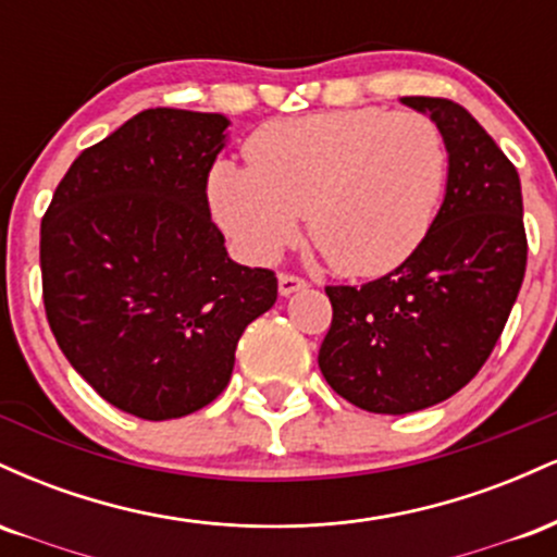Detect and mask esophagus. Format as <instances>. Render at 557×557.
I'll return each instance as SVG.
<instances>
[{
	"mask_svg": "<svg viewBox=\"0 0 557 557\" xmlns=\"http://www.w3.org/2000/svg\"><path fill=\"white\" fill-rule=\"evenodd\" d=\"M277 287H280V296H290V293L296 290H304L306 287V280L304 277H296V274H280L277 277Z\"/></svg>",
	"mask_w": 557,
	"mask_h": 557,
	"instance_id": "esophagus-1",
	"label": "esophagus"
}]
</instances>
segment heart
Here are the masks:
<instances>
[{
  "mask_svg": "<svg viewBox=\"0 0 557 557\" xmlns=\"http://www.w3.org/2000/svg\"><path fill=\"white\" fill-rule=\"evenodd\" d=\"M246 159L209 175L214 220L243 257L277 259L304 214L311 243L345 277H376L417 251L450 170L430 114L376 107L274 120L246 140Z\"/></svg>",
  "mask_w": 557,
  "mask_h": 557,
  "instance_id": "1",
  "label": "heart"
}]
</instances>
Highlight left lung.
Here are the masks:
<instances>
[{
    "instance_id": "8db88e82",
    "label": "left lung",
    "mask_w": 557,
    "mask_h": 557,
    "mask_svg": "<svg viewBox=\"0 0 557 557\" xmlns=\"http://www.w3.org/2000/svg\"><path fill=\"white\" fill-rule=\"evenodd\" d=\"M443 127L445 201L424 243L385 277L327 285L332 324L319 369L372 413L421 411L474 380L527 272L521 181L500 146L450 99L403 96Z\"/></svg>"
}]
</instances>
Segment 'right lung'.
Returning a JSON list of instances; mask_svg holds the SVG:
<instances>
[{
  "label": "right lung",
  "instance_id": "1",
  "mask_svg": "<svg viewBox=\"0 0 557 557\" xmlns=\"http://www.w3.org/2000/svg\"><path fill=\"white\" fill-rule=\"evenodd\" d=\"M222 114L157 107L70 164L41 220L44 309L73 369L138 419L209 406L243 330L277 300L272 270L235 264L207 181Z\"/></svg>",
  "mask_w": 557,
  "mask_h": 557
}]
</instances>
